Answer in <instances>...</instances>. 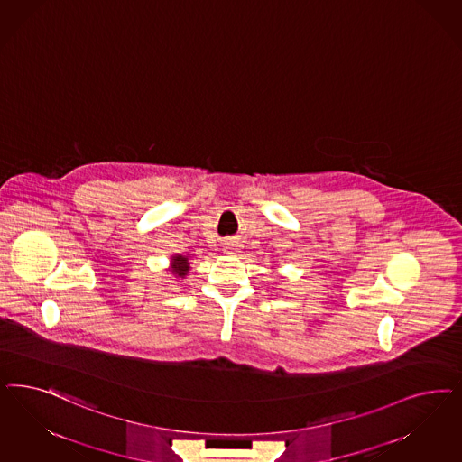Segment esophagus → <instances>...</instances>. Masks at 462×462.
<instances>
[{
  "mask_svg": "<svg viewBox=\"0 0 462 462\" xmlns=\"http://www.w3.org/2000/svg\"><path fill=\"white\" fill-rule=\"evenodd\" d=\"M231 248V245H226V250H229Z\"/></svg>",
  "mask_w": 462,
  "mask_h": 462,
  "instance_id": "obj_1",
  "label": "esophagus"
}]
</instances>
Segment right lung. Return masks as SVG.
<instances>
[{"mask_svg": "<svg viewBox=\"0 0 462 462\" xmlns=\"http://www.w3.org/2000/svg\"><path fill=\"white\" fill-rule=\"evenodd\" d=\"M171 267H173V273L175 275H179V277H185L187 275V272H189V268H190V263H189V258L187 256H173V263H171Z\"/></svg>", "mask_w": 462, "mask_h": 462, "instance_id": "1", "label": "right lung"}]
</instances>
